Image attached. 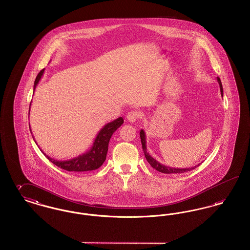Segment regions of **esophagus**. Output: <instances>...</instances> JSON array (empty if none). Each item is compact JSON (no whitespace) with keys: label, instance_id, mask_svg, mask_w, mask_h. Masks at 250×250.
I'll list each match as a JSON object with an SVG mask.
<instances>
[{"label":"esophagus","instance_id":"obj_1","mask_svg":"<svg viewBox=\"0 0 250 250\" xmlns=\"http://www.w3.org/2000/svg\"><path fill=\"white\" fill-rule=\"evenodd\" d=\"M141 116H142V114H141L140 111H138V110H131V111H129V112L127 113L126 118H127V120H128L130 123H134V122H136L137 120L140 119Z\"/></svg>","mask_w":250,"mask_h":250}]
</instances>
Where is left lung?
Returning a JSON list of instances; mask_svg holds the SVG:
<instances>
[{
	"label": "left lung",
	"instance_id": "8db88e82",
	"mask_svg": "<svg viewBox=\"0 0 250 250\" xmlns=\"http://www.w3.org/2000/svg\"><path fill=\"white\" fill-rule=\"evenodd\" d=\"M217 83L219 84V87H220V92H221V95L223 97V87H222V83H221V81L219 78H217ZM140 136H141V141H142V145H143V153L144 155L146 157V160L149 162V164L151 166L153 167L154 168H155L157 171L159 172H162V173H167V174H169V173H184V172H187V171H190L192 169H194L195 167L199 166L191 167H186V168H176V167H172L165 166V165H162L161 163H159L158 161H156L154 157H152L151 155H149V153L147 152V146H146V135H145V132L143 129L141 130L140 132Z\"/></svg>",
	"mask_w": 250,
	"mask_h": 250
}]
</instances>
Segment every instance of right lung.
Returning <instances> with one entry per match:
<instances>
[{
	"mask_svg": "<svg viewBox=\"0 0 250 250\" xmlns=\"http://www.w3.org/2000/svg\"><path fill=\"white\" fill-rule=\"evenodd\" d=\"M44 71L45 69H42L36 77L35 85H34V93L37 84L44 74ZM30 107H31V104H30ZM123 124H124V119L122 117H119L118 119L114 120L110 123H107V125H105L103 128L98 132L97 136L95 137V142L93 143V146L89 151H87L83 155H78L68 160H62V161L55 160L52 157H49L48 155H46L41 149L40 151L46 155V157L51 163L67 171H89V170L97 169L98 167L102 166V164L106 160L108 143L112 134L117 130ZM30 130H31V127H30ZM32 136H33V133H32ZM33 139L35 140L34 136H33Z\"/></svg>",
	"mask_w": 250,
	"mask_h": 250,
	"instance_id": "1",
	"label": "right lung"
}]
</instances>
